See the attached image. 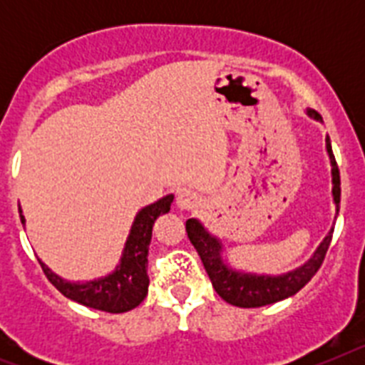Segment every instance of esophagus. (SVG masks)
<instances>
[{
  "mask_svg": "<svg viewBox=\"0 0 365 365\" xmlns=\"http://www.w3.org/2000/svg\"><path fill=\"white\" fill-rule=\"evenodd\" d=\"M199 202L197 195L192 192V190H179V193H177V206H179L180 210H192V208H195Z\"/></svg>",
  "mask_w": 365,
  "mask_h": 365,
  "instance_id": "34e87169",
  "label": "esophagus"
}]
</instances>
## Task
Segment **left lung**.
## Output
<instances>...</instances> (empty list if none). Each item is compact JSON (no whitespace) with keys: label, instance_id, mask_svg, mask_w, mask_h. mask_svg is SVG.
<instances>
[{"label":"left lung","instance_id":"1","mask_svg":"<svg viewBox=\"0 0 365 365\" xmlns=\"http://www.w3.org/2000/svg\"><path fill=\"white\" fill-rule=\"evenodd\" d=\"M307 115L314 118V120L322 122L320 115L312 111V109H307ZM325 148H327L329 160H331L333 201L336 205L338 215V210H340V172H338L336 160H334L333 148H331L329 137L325 138ZM333 230L334 228H331V232L325 235L320 247L316 248L314 254H312L307 263H303L302 267H298V269L291 270V272L287 274L265 276V274L241 272V270H235L232 267H228L225 263V259H222L221 241L206 230L199 219H188L186 221V232H188L190 241H192V245L197 250L215 292L225 302L230 303V305L245 309L263 307V305L282 302V299L289 298V296H294L299 289L307 285L312 276L318 272L322 263H324L327 248L331 245V237H333Z\"/></svg>","mask_w":365,"mask_h":365}]
</instances>
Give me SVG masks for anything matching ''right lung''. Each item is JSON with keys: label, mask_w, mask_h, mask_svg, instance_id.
Here are the masks:
<instances>
[{"label": "right lung", "mask_w": 365, "mask_h": 365, "mask_svg": "<svg viewBox=\"0 0 365 365\" xmlns=\"http://www.w3.org/2000/svg\"><path fill=\"white\" fill-rule=\"evenodd\" d=\"M172 202L173 195L170 193L153 205L144 206L143 210L135 215L130 235L125 240L120 263L117 265V269L104 278L86 283L67 282V279L60 278L58 274H54L43 261H40L45 276L66 298L82 303L86 307L111 312V314L131 311L137 305H140L148 294V285H150L148 250H150L151 243V228H153L155 219L160 214L170 212ZM19 217H21V225H25L21 210H19Z\"/></svg>", "instance_id": "1"}]
</instances>
